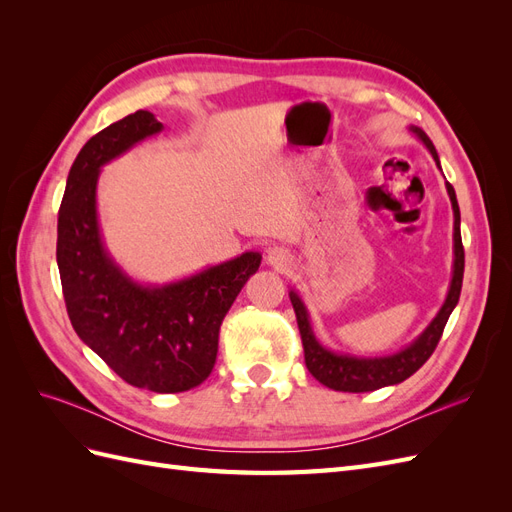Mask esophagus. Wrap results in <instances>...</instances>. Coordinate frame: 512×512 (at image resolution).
<instances>
[{
	"label": "esophagus",
	"mask_w": 512,
	"mask_h": 512,
	"mask_svg": "<svg viewBox=\"0 0 512 512\" xmlns=\"http://www.w3.org/2000/svg\"><path fill=\"white\" fill-rule=\"evenodd\" d=\"M265 258H267V265H271L273 269H280V271L290 265V254H288V250H284V247H280V245L269 247Z\"/></svg>",
	"instance_id": "34e87169"
}]
</instances>
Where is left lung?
Instances as JSON below:
<instances>
[{
  "mask_svg": "<svg viewBox=\"0 0 512 512\" xmlns=\"http://www.w3.org/2000/svg\"><path fill=\"white\" fill-rule=\"evenodd\" d=\"M410 132L421 138L423 145L429 149V153L436 160L440 168V158L438 151L429 141V136L416 126H410ZM446 192L448 198H451L453 205V280L451 286H448V294L440 307V312L436 314L427 329L418 335L412 344L406 348H401L395 354H386V356H354V354H344V352H335L329 350L327 346H322L312 329V322H309L307 307L301 301V297L294 290H290V303L294 307V314H297V324H299V333H301V342L305 350V365L320 384L329 386L333 391H344V393H369V391H378L382 386H393L404 382L410 378L414 371L421 369L425 361L436 350L442 331L448 322V316L453 314V309L459 301L461 294V282H463V243H461V215H459V205H457V196L451 183H446Z\"/></svg>",
  "mask_w": 512,
  "mask_h": 512,
  "instance_id": "1",
  "label": "left lung"
}]
</instances>
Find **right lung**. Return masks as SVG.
I'll use <instances>...</instances> for the list:
<instances>
[{
    "label": "right lung",
    "mask_w": 512,
    "mask_h": 512,
    "mask_svg": "<svg viewBox=\"0 0 512 512\" xmlns=\"http://www.w3.org/2000/svg\"><path fill=\"white\" fill-rule=\"evenodd\" d=\"M162 128L153 113L136 111L85 143L59 207L57 267L76 335L128 384L183 393L209 378L222 320L262 256L245 252L153 286L132 280L108 254L96 203L100 168Z\"/></svg>",
    "instance_id": "obj_1"
}]
</instances>
